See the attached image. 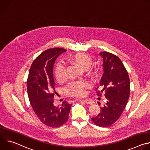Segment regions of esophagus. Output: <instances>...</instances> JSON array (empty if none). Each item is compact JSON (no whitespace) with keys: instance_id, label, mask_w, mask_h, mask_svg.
<instances>
[{"instance_id":"34e87169","label":"esophagus","mask_w":150,"mask_h":150,"mask_svg":"<svg viewBox=\"0 0 150 150\" xmlns=\"http://www.w3.org/2000/svg\"><path fill=\"white\" fill-rule=\"evenodd\" d=\"M82 101H83L84 103H85L86 104H91L92 103H93V102H92V101L91 100H90V99H86V100H82Z\"/></svg>"}]
</instances>
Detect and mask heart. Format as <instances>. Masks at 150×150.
I'll list each match as a JSON object with an SVG mask.
<instances>
[{
	"label": "heart",
	"instance_id": "1",
	"mask_svg": "<svg viewBox=\"0 0 150 150\" xmlns=\"http://www.w3.org/2000/svg\"><path fill=\"white\" fill-rule=\"evenodd\" d=\"M72 65L78 67L82 70H85L87 76L94 80L98 79L100 76L101 69L99 66H93L92 59L87 54L77 53L68 59ZM54 76L59 83H63L67 80L66 69L61 64H57L54 69ZM91 87V83L87 81L81 82H70L64 88L65 94L68 97H82L87 94V90Z\"/></svg>",
	"mask_w": 150,
	"mask_h": 150
}]
</instances>
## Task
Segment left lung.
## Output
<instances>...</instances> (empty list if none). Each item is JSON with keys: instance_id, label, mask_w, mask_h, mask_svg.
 <instances>
[{"instance_id": "obj_1", "label": "left lung", "mask_w": 150, "mask_h": 150, "mask_svg": "<svg viewBox=\"0 0 150 150\" xmlns=\"http://www.w3.org/2000/svg\"><path fill=\"white\" fill-rule=\"evenodd\" d=\"M99 54L103 58L104 73L101 78V90H97L98 96L104 94L106 101L100 113L91 118L95 125L108 127L115 123L123 113L129 99L130 81L128 73L121 60L116 55L101 52ZM100 105V103L98 102Z\"/></svg>"}]
</instances>
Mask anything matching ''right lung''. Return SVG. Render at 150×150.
<instances>
[{
  "label": "right lung",
  "instance_id": "1",
  "mask_svg": "<svg viewBox=\"0 0 150 150\" xmlns=\"http://www.w3.org/2000/svg\"><path fill=\"white\" fill-rule=\"evenodd\" d=\"M66 51L56 47L42 52L33 61L27 79V92L31 105L40 121L52 127H59L66 123L72 105L66 101L62 103L60 108L53 104L56 93L53 65L57 57Z\"/></svg>",
  "mask_w": 150,
  "mask_h": 150
}]
</instances>
